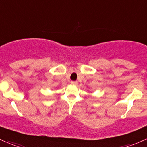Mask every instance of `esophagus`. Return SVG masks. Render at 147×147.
<instances>
[{
    "label": "esophagus",
    "mask_w": 147,
    "mask_h": 147,
    "mask_svg": "<svg viewBox=\"0 0 147 147\" xmlns=\"http://www.w3.org/2000/svg\"><path fill=\"white\" fill-rule=\"evenodd\" d=\"M71 84L73 85H77L78 84V82H77V81H72L71 82Z\"/></svg>",
    "instance_id": "34e87169"
}]
</instances>
